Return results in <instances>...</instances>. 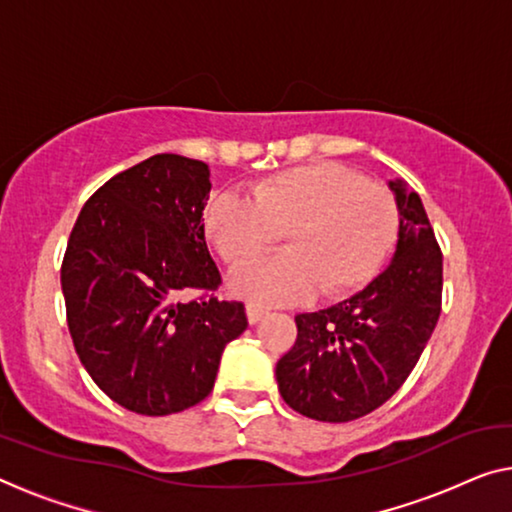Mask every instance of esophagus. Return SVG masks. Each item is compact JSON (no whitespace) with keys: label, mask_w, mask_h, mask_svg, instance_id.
<instances>
[{"label":"esophagus","mask_w":512,"mask_h":512,"mask_svg":"<svg viewBox=\"0 0 512 512\" xmlns=\"http://www.w3.org/2000/svg\"><path fill=\"white\" fill-rule=\"evenodd\" d=\"M266 312H269V310L262 308V305H257V303H248L246 305V315H248V322L250 324H257L259 319L266 315Z\"/></svg>","instance_id":"34e87169"}]
</instances>
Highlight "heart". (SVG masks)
Listing matches in <instances>:
<instances>
[{
  "mask_svg": "<svg viewBox=\"0 0 512 512\" xmlns=\"http://www.w3.org/2000/svg\"><path fill=\"white\" fill-rule=\"evenodd\" d=\"M398 223L391 190L338 163L289 167L255 181L250 200L220 193L204 209V234L230 269L254 264L283 236L285 256L230 282L236 296L266 305L363 289L391 253Z\"/></svg>",
  "mask_w": 512,
  "mask_h": 512,
  "instance_id": "obj_1",
  "label": "heart"
}]
</instances>
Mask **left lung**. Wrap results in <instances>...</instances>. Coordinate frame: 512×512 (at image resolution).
Instances as JSON below:
<instances>
[{"instance_id": "8db88e82", "label": "left lung", "mask_w": 512, "mask_h": 512, "mask_svg": "<svg viewBox=\"0 0 512 512\" xmlns=\"http://www.w3.org/2000/svg\"><path fill=\"white\" fill-rule=\"evenodd\" d=\"M398 248L368 287L296 315V342L276 365L278 391L299 414L347 423L381 407L421 358L441 312L444 255L421 197L391 181Z\"/></svg>"}]
</instances>
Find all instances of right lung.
Listing matches in <instances>:
<instances>
[{
  "instance_id": "add662e5",
  "label": "right lung",
  "mask_w": 512,
  "mask_h": 512,
  "mask_svg": "<svg viewBox=\"0 0 512 512\" xmlns=\"http://www.w3.org/2000/svg\"><path fill=\"white\" fill-rule=\"evenodd\" d=\"M209 167L156 154L105 181L82 207L61 262L73 347L96 386L142 416L202 402L227 342L246 331L204 239ZM181 291H200L181 302Z\"/></svg>"
}]
</instances>
